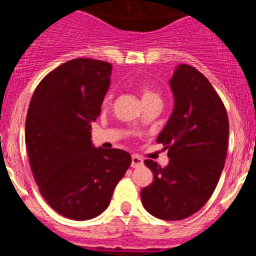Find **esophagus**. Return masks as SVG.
Returning <instances> with one entry per match:
<instances>
[{
	"instance_id": "esophagus-1",
	"label": "esophagus",
	"mask_w": 256,
	"mask_h": 256,
	"mask_svg": "<svg viewBox=\"0 0 256 256\" xmlns=\"http://www.w3.org/2000/svg\"><path fill=\"white\" fill-rule=\"evenodd\" d=\"M142 160L140 158V156H131V167L138 168V167H142Z\"/></svg>"
}]
</instances>
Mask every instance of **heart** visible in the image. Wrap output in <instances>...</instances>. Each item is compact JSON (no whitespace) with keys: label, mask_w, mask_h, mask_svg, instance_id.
I'll list each match as a JSON object with an SVG mask.
<instances>
[{"label":"heart","mask_w":256,"mask_h":256,"mask_svg":"<svg viewBox=\"0 0 256 256\" xmlns=\"http://www.w3.org/2000/svg\"><path fill=\"white\" fill-rule=\"evenodd\" d=\"M140 93H142V102H144V100H150V98H156V96L158 98V96H156V94L154 93L153 90H150V89H148V88H145V86H142V88L140 89ZM111 102H112V93L110 92V93L106 94V96L103 98L102 107L107 108L108 106L111 104Z\"/></svg>","instance_id":"obj_1"}]
</instances>
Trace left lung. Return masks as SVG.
Returning a JSON list of instances; mask_svg holds the SVG:
<instances>
[{
  "label": "left lung",
  "mask_w": 256,
  "mask_h": 256,
  "mask_svg": "<svg viewBox=\"0 0 256 256\" xmlns=\"http://www.w3.org/2000/svg\"><path fill=\"white\" fill-rule=\"evenodd\" d=\"M170 85L174 112L156 138L168 149L170 162L160 167L144 160L153 182L140 196L152 216L178 220L196 213L213 194L224 167L230 128L220 96L196 68L180 65Z\"/></svg>",
  "instance_id": "8db88e82"
}]
</instances>
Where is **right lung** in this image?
Segmentation results:
<instances>
[{
    "mask_svg": "<svg viewBox=\"0 0 256 256\" xmlns=\"http://www.w3.org/2000/svg\"><path fill=\"white\" fill-rule=\"evenodd\" d=\"M111 71V64L100 60L65 62L39 82L28 110L25 142L39 192L70 220L104 212L131 164L128 152L93 148L90 142Z\"/></svg>",
    "mask_w": 256,
    "mask_h": 256,
    "instance_id": "obj_1",
    "label": "right lung"
}]
</instances>
